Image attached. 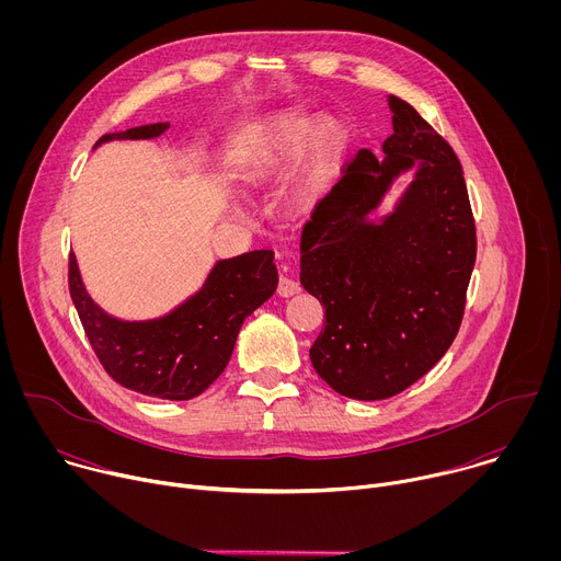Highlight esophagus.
<instances>
[{
  "mask_svg": "<svg viewBox=\"0 0 561 561\" xmlns=\"http://www.w3.org/2000/svg\"><path fill=\"white\" fill-rule=\"evenodd\" d=\"M277 293L279 297H290L295 293H299V282L286 275H279V284H277Z\"/></svg>",
  "mask_w": 561,
  "mask_h": 561,
  "instance_id": "esophagus-1",
  "label": "esophagus"
}]
</instances>
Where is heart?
<instances>
[{
  "mask_svg": "<svg viewBox=\"0 0 561 561\" xmlns=\"http://www.w3.org/2000/svg\"><path fill=\"white\" fill-rule=\"evenodd\" d=\"M312 119L301 111H286L273 115L253 144L237 159L234 178L242 184H260L279 171L295 154L299 144L308 137L301 164L293 178L290 197L297 206H306L322 186L333 159L342 146L344 133L337 122H319L313 130Z\"/></svg>",
  "mask_w": 561,
  "mask_h": 561,
  "instance_id": "b5f03b06",
  "label": "heart"
}]
</instances>
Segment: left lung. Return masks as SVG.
<instances>
[{
	"mask_svg": "<svg viewBox=\"0 0 561 561\" xmlns=\"http://www.w3.org/2000/svg\"><path fill=\"white\" fill-rule=\"evenodd\" d=\"M392 135L379 159L362 148L301 230V286L324 304L310 346L317 375L344 397L386 399L450 348L477 257L474 217L453 146L404 100L388 95ZM421 162L381 225L365 217L389 182Z\"/></svg>",
	"mask_w": 561,
	"mask_h": 561,
	"instance_id": "left-lung-1",
	"label": "left lung"
}]
</instances>
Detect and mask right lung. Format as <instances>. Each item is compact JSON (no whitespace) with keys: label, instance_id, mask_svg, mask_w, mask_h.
Listing matches in <instances>:
<instances>
[{"label":"right lung","instance_id":"add662e5","mask_svg":"<svg viewBox=\"0 0 561 561\" xmlns=\"http://www.w3.org/2000/svg\"><path fill=\"white\" fill-rule=\"evenodd\" d=\"M169 124H148L111 139H150ZM273 251H251L221 260L204 288L152 322H119L108 317L87 293L75 255L68 257V290L82 319L84 333L104 370L124 388L159 397L193 399L202 394L226 368L244 319L277 288Z\"/></svg>","mask_w":561,"mask_h":561}]
</instances>
